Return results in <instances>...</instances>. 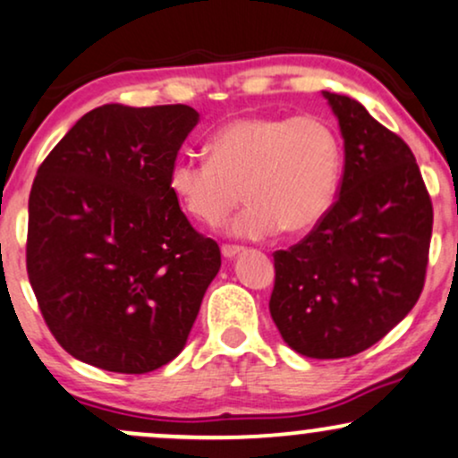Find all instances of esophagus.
Wrapping results in <instances>:
<instances>
[{
  "instance_id": "esophagus-1",
  "label": "esophagus",
  "mask_w": 458,
  "mask_h": 458,
  "mask_svg": "<svg viewBox=\"0 0 458 458\" xmlns=\"http://www.w3.org/2000/svg\"><path fill=\"white\" fill-rule=\"evenodd\" d=\"M240 250H242L240 246H223V248H220V252H223V257L229 259V261H231V259L238 257Z\"/></svg>"
}]
</instances>
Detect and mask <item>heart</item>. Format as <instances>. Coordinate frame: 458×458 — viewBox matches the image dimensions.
<instances>
[{
	"mask_svg": "<svg viewBox=\"0 0 458 458\" xmlns=\"http://www.w3.org/2000/svg\"><path fill=\"white\" fill-rule=\"evenodd\" d=\"M210 159L180 157L169 167V191L203 225L223 223L235 240L272 238L284 227L303 233L329 214L342 174V146L320 116H242L208 142Z\"/></svg>",
	"mask_w": 458,
	"mask_h": 458,
	"instance_id": "1",
	"label": "heart"
}]
</instances>
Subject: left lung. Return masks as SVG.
<instances>
[{"label": "left lung", "instance_id": "left-lung-1", "mask_svg": "<svg viewBox=\"0 0 458 458\" xmlns=\"http://www.w3.org/2000/svg\"><path fill=\"white\" fill-rule=\"evenodd\" d=\"M344 138L340 197L312 233L274 255L269 312L310 359L352 357L419 301L433 208L410 146L357 99L323 91Z\"/></svg>", "mask_w": 458, "mask_h": 458}]
</instances>
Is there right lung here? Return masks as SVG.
Returning <instances> with one entry per match:
<instances>
[{
	"label": "right lung",
	"mask_w": 458,
	"mask_h": 458,
	"mask_svg": "<svg viewBox=\"0 0 458 458\" xmlns=\"http://www.w3.org/2000/svg\"><path fill=\"white\" fill-rule=\"evenodd\" d=\"M197 123L182 104L99 106L38 169L27 274L50 333L82 363L146 374L184 348L220 269L218 244L167 182Z\"/></svg>",
	"instance_id": "obj_1"
}]
</instances>
